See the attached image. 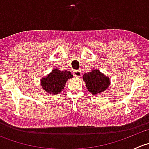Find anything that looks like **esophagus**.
<instances>
[{
	"label": "esophagus",
	"instance_id": "1",
	"mask_svg": "<svg viewBox=\"0 0 149 149\" xmlns=\"http://www.w3.org/2000/svg\"><path fill=\"white\" fill-rule=\"evenodd\" d=\"M73 75H74L75 76H76V77H81V76H82L81 70H76V71H74Z\"/></svg>",
	"mask_w": 149,
	"mask_h": 149
}]
</instances>
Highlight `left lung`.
I'll return each mask as SVG.
<instances>
[{
  "label": "left lung",
  "instance_id": "left-lung-1",
  "mask_svg": "<svg viewBox=\"0 0 149 149\" xmlns=\"http://www.w3.org/2000/svg\"><path fill=\"white\" fill-rule=\"evenodd\" d=\"M83 80L88 91L93 95L105 91L110 84L109 77L104 76L97 69L84 74Z\"/></svg>",
  "mask_w": 149,
  "mask_h": 149
}]
</instances>
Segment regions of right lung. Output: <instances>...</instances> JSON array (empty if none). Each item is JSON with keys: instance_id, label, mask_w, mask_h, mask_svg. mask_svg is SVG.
Returning a JSON list of instances; mask_svg holds the SVG:
<instances>
[{"instance_id": "right-lung-1", "label": "right lung", "mask_w": 149, "mask_h": 149, "mask_svg": "<svg viewBox=\"0 0 149 149\" xmlns=\"http://www.w3.org/2000/svg\"><path fill=\"white\" fill-rule=\"evenodd\" d=\"M71 78H73V75L70 71L55 68L47 76L41 79V86L47 92L55 95L63 91L66 81Z\"/></svg>"}]
</instances>
